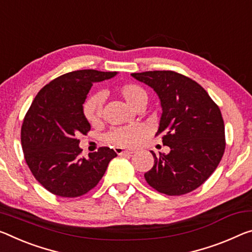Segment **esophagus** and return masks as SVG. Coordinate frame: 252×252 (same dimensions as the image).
<instances>
[{
  "label": "esophagus",
  "mask_w": 252,
  "mask_h": 252,
  "mask_svg": "<svg viewBox=\"0 0 252 252\" xmlns=\"http://www.w3.org/2000/svg\"><path fill=\"white\" fill-rule=\"evenodd\" d=\"M114 150L119 156H131L134 153L133 150H125V149H122V148H119V147L115 148Z\"/></svg>",
  "instance_id": "34e87169"
}]
</instances>
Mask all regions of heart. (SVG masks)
I'll return each mask as SVG.
<instances>
[{"mask_svg": "<svg viewBox=\"0 0 252 252\" xmlns=\"http://www.w3.org/2000/svg\"><path fill=\"white\" fill-rule=\"evenodd\" d=\"M117 93L132 109L138 110L145 106L148 101V94L143 87L138 84H123L117 89ZM103 96L101 93L93 94L86 99L83 105V114L91 125H96L102 117ZM146 135V130L141 126H122L112 129L106 134V141L111 145L131 148L138 145V142Z\"/></svg>", "mask_w": 252, "mask_h": 252, "instance_id": "b5f03b06", "label": "heart"}]
</instances>
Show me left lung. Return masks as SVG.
Listing matches in <instances>:
<instances>
[{"instance_id": "1", "label": "left lung", "mask_w": 252, "mask_h": 252, "mask_svg": "<svg viewBox=\"0 0 252 252\" xmlns=\"http://www.w3.org/2000/svg\"><path fill=\"white\" fill-rule=\"evenodd\" d=\"M153 87L162 114L156 135L169 154L154 151V167L145 174L159 193L179 196L196 189L214 173L225 150L224 122L219 106L193 79L173 70L131 74Z\"/></svg>"}]
</instances>
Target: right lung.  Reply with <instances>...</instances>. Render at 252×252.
Wrapping results in <instances>:
<instances>
[{
	"instance_id": "obj_1",
	"label": "right lung",
	"mask_w": 252,
	"mask_h": 252,
	"mask_svg": "<svg viewBox=\"0 0 252 252\" xmlns=\"http://www.w3.org/2000/svg\"><path fill=\"white\" fill-rule=\"evenodd\" d=\"M115 75L94 69L70 71L43 86L31 103L21 126L22 150L34 178L50 193L71 198L89 193L117 157L113 149L101 147L84 158L77 139L91 130L83 104L93 83Z\"/></svg>"
}]
</instances>
